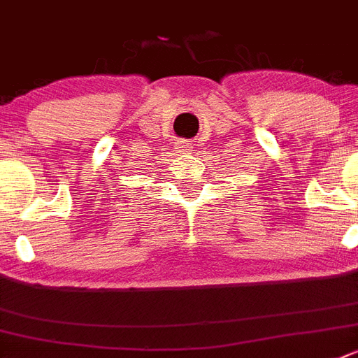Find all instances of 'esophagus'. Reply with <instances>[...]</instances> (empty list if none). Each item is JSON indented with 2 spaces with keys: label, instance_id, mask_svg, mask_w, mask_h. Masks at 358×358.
Masks as SVG:
<instances>
[{
  "label": "esophagus",
  "instance_id": "obj_1",
  "mask_svg": "<svg viewBox=\"0 0 358 358\" xmlns=\"http://www.w3.org/2000/svg\"><path fill=\"white\" fill-rule=\"evenodd\" d=\"M179 151H182V152H188L189 151V145L186 144V142H179Z\"/></svg>",
  "mask_w": 358,
  "mask_h": 358
}]
</instances>
